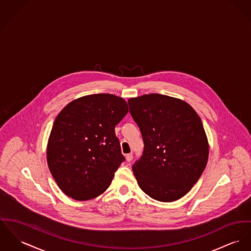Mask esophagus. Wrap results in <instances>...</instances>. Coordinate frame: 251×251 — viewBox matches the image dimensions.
I'll return each mask as SVG.
<instances>
[{
  "instance_id": "34e87169",
  "label": "esophagus",
  "mask_w": 251,
  "mask_h": 251,
  "mask_svg": "<svg viewBox=\"0 0 251 251\" xmlns=\"http://www.w3.org/2000/svg\"><path fill=\"white\" fill-rule=\"evenodd\" d=\"M125 158H126V161H128V162H130L132 159H133V154H127L125 155Z\"/></svg>"
}]
</instances>
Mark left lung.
Wrapping results in <instances>:
<instances>
[{"label":"left lung","instance_id":"1","mask_svg":"<svg viewBox=\"0 0 251 251\" xmlns=\"http://www.w3.org/2000/svg\"><path fill=\"white\" fill-rule=\"evenodd\" d=\"M144 150L133 172L138 186L158 201L188 193L207 164L209 144L193 108L176 97L150 94L128 100Z\"/></svg>","mask_w":251,"mask_h":251}]
</instances>
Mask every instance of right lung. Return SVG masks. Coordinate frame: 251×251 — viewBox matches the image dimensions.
<instances>
[{
  "mask_svg": "<svg viewBox=\"0 0 251 251\" xmlns=\"http://www.w3.org/2000/svg\"><path fill=\"white\" fill-rule=\"evenodd\" d=\"M127 102L110 94L79 97L53 123L47 146L48 166L62 192L76 201L104 193L124 161L115 127Z\"/></svg>",
  "mask_w": 251,
  "mask_h": 251,
  "instance_id": "obj_1",
  "label": "right lung"
}]
</instances>
